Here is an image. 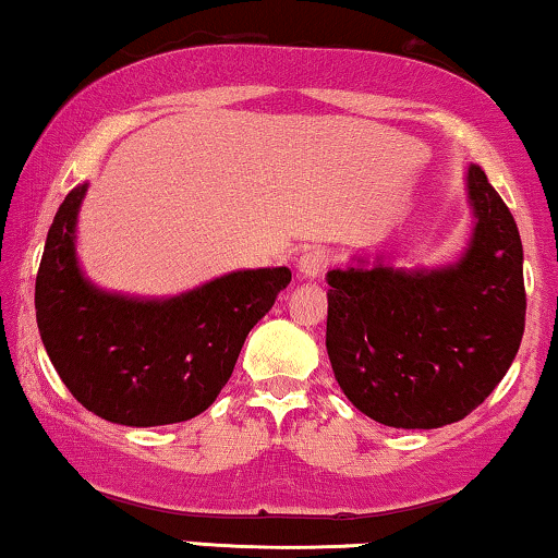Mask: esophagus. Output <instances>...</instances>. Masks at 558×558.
<instances>
[{
  "mask_svg": "<svg viewBox=\"0 0 558 558\" xmlns=\"http://www.w3.org/2000/svg\"><path fill=\"white\" fill-rule=\"evenodd\" d=\"M329 266V254L325 252V248H306V252L299 256V274L306 279H314L319 277V274H325Z\"/></svg>",
  "mask_w": 558,
  "mask_h": 558,
  "instance_id": "1",
  "label": "esophagus"
}]
</instances>
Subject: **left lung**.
Masks as SVG:
<instances>
[{"label": "left lung", "mask_w": 558, "mask_h": 558, "mask_svg": "<svg viewBox=\"0 0 558 558\" xmlns=\"http://www.w3.org/2000/svg\"><path fill=\"white\" fill-rule=\"evenodd\" d=\"M475 231L435 271L327 274V352L342 392L390 427H442L473 413L519 352L526 325L515 221L481 166L468 168Z\"/></svg>", "instance_id": "1"}]
</instances>
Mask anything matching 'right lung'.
Masks as SVG:
<instances>
[{
  "label": "right lung",
  "instance_id": "obj_1",
  "mask_svg": "<svg viewBox=\"0 0 558 558\" xmlns=\"http://www.w3.org/2000/svg\"><path fill=\"white\" fill-rule=\"evenodd\" d=\"M85 189L68 193L47 231L35 281L45 350L72 398L102 420L150 427L196 417L229 383L246 335L292 271H233L163 302L105 294L75 259Z\"/></svg>",
  "mask_w": 558,
  "mask_h": 558
}]
</instances>
